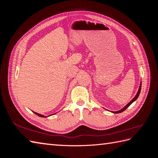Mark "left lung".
Masks as SVG:
<instances>
[{
    "instance_id": "1",
    "label": "left lung",
    "mask_w": 158,
    "mask_h": 158,
    "mask_svg": "<svg viewBox=\"0 0 158 158\" xmlns=\"http://www.w3.org/2000/svg\"><path fill=\"white\" fill-rule=\"evenodd\" d=\"M141 86H142V82H140V87H139V89H138V92H137V94H136V95H135V98H134L132 100H131V101L130 102H129L127 105V106L125 107H123L122 109H121L120 110V111H113V113H122L123 111H125V110L127 108V107H128L129 106H131V105L134 102H135V101H136V99L138 98V96H139V95H140V90H141Z\"/></svg>"
}]
</instances>
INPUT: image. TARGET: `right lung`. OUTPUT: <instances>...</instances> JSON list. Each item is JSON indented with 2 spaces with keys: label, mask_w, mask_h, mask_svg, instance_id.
<instances>
[{
  "label": "right lung",
  "mask_w": 158,
  "mask_h": 158,
  "mask_svg": "<svg viewBox=\"0 0 158 158\" xmlns=\"http://www.w3.org/2000/svg\"><path fill=\"white\" fill-rule=\"evenodd\" d=\"M35 114H36L37 115H38L39 117H45L44 115H43V114H39V113H35V112H33Z\"/></svg>",
  "instance_id": "1"
}]
</instances>
